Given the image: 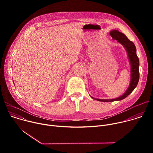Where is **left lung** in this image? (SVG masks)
Masks as SVG:
<instances>
[{"mask_svg":"<svg viewBox=\"0 0 153 153\" xmlns=\"http://www.w3.org/2000/svg\"><path fill=\"white\" fill-rule=\"evenodd\" d=\"M110 36L114 40H117L118 42L125 47L128 56V59L131 65V81L129 87L125 93L121 96L113 99H99L91 97L93 99H95L100 102H114L117 100H121L126 98L129 94H130L137 86L139 80V60L136 54V48L134 43L129 40L127 37L121 32H119L117 30H114L110 31Z\"/></svg>","mask_w":153,"mask_h":153,"instance_id":"8db88e82","label":"left lung"}]
</instances>
